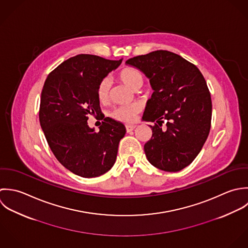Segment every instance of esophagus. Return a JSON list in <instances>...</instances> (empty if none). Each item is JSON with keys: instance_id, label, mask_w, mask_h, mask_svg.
Instances as JSON below:
<instances>
[{"instance_id": "esophagus-1", "label": "esophagus", "mask_w": 248, "mask_h": 248, "mask_svg": "<svg viewBox=\"0 0 248 248\" xmlns=\"http://www.w3.org/2000/svg\"><path fill=\"white\" fill-rule=\"evenodd\" d=\"M135 125H130V124H127V125H125V128H126V131L127 132H131V131H133L134 129H135Z\"/></svg>"}]
</instances>
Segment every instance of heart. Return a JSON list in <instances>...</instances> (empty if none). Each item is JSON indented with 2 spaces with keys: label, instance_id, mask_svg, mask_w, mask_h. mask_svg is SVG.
Instances as JSON below:
<instances>
[{
  "label": "heart",
  "instance_id": "1",
  "mask_svg": "<svg viewBox=\"0 0 248 248\" xmlns=\"http://www.w3.org/2000/svg\"><path fill=\"white\" fill-rule=\"evenodd\" d=\"M118 78L125 83L128 87L133 90L141 87L144 81V77L142 73L133 67H124L118 73ZM111 88V81L108 78H103L100 80L97 90V96L100 102L104 103L109 99V93ZM140 111V105L138 103H132L127 105H122L116 107L111 112V117L115 120L126 124L133 123L135 121L136 115Z\"/></svg>",
  "mask_w": 248,
  "mask_h": 248
}]
</instances>
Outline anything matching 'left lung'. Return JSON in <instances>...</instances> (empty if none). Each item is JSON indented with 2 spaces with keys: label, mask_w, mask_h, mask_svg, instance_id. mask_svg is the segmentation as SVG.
<instances>
[{
  "label": "left lung",
  "mask_w": 248,
  "mask_h": 248,
  "mask_svg": "<svg viewBox=\"0 0 248 248\" xmlns=\"http://www.w3.org/2000/svg\"><path fill=\"white\" fill-rule=\"evenodd\" d=\"M149 79L152 90L143 121L152 122L145 153L155 168L175 172L198 155L210 132L212 100L198 67L169 50H155L126 60ZM166 122V128L161 124Z\"/></svg>",
  "instance_id": "left-lung-1"
}]
</instances>
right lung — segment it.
Segmentation results:
<instances>
[{"label": "right lung", "instance_id": "right-lung-1", "mask_svg": "<svg viewBox=\"0 0 248 248\" xmlns=\"http://www.w3.org/2000/svg\"><path fill=\"white\" fill-rule=\"evenodd\" d=\"M122 61L78 54L57 66L44 83L40 125L56 159L78 176H100L115 164L124 125L106 117L95 132L87 121L101 114L99 83Z\"/></svg>", "mask_w": 248, "mask_h": 248}]
</instances>
